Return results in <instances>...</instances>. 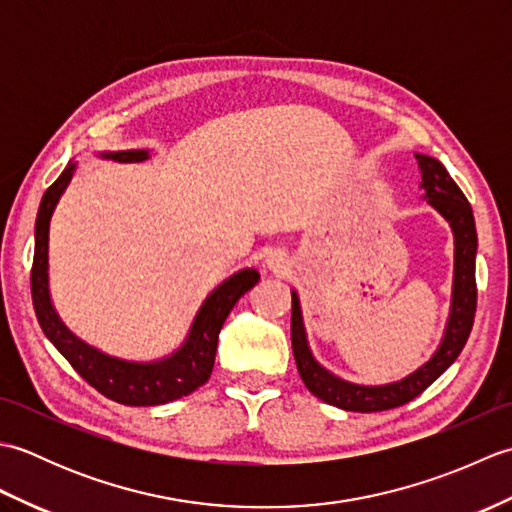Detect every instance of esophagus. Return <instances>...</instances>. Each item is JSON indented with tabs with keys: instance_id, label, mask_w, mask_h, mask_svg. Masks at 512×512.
Returning a JSON list of instances; mask_svg holds the SVG:
<instances>
[{
	"instance_id": "34e87169",
	"label": "esophagus",
	"mask_w": 512,
	"mask_h": 512,
	"mask_svg": "<svg viewBox=\"0 0 512 512\" xmlns=\"http://www.w3.org/2000/svg\"><path fill=\"white\" fill-rule=\"evenodd\" d=\"M266 266L270 270H275V273H286V270H288V259L284 255H279V253H270L266 257Z\"/></svg>"
}]
</instances>
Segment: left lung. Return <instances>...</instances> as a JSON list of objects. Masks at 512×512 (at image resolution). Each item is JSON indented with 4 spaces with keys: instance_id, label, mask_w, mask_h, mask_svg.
I'll return each instance as SVG.
<instances>
[{
    "instance_id": "obj_1",
    "label": "left lung",
    "mask_w": 512,
    "mask_h": 512,
    "mask_svg": "<svg viewBox=\"0 0 512 512\" xmlns=\"http://www.w3.org/2000/svg\"><path fill=\"white\" fill-rule=\"evenodd\" d=\"M420 169V198L427 200L431 209H436L444 220L449 222L453 233V284H451V303L449 317L444 325L442 339L436 352L429 356L420 367L400 380H391L383 385H363L352 383L325 369L314 358L306 323H303V310L297 290L292 292V354H295L299 376L314 396L345 411H385L405 405V402L420 396L433 380H438L460 356L462 347L469 339L475 306H477V288H475V255H477V231L475 217L469 200L464 198L458 184L453 182L449 171L442 162L433 156L416 154Z\"/></svg>"
}]
</instances>
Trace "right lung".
I'll use <instances>...</instances> for the list:
<instances>
[{"label": "right lung", "mask_w": 512, "mask_h": 512, "mask_svg": "<svg viewBox=\"0 0 512 512\" xmlns=\"http://www.w3.org/2000/svg\"><path fill=\"white\" fill-rule=\"evenodd\" d=\"M96 156L116 162H143L149 160V149L127 151H96ZM76 160H70L57 182L43 193L37 222H35V259H32L30 290L35 303L37 321L48 341L57 347L81 378L112 398L129 407H156L171 400L189 396L209 380L217 352V336L233 306L259 281L255 268H242L217 284L200 303L198 312L189 325L187 336L171 354L154 361H129L112 356L99 347L76 336L59 317L50 295V222L63 198L65 189L76 173Z\"/></svg>", "instance_id": "1"}]
</instances>
